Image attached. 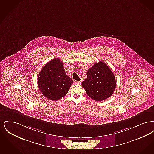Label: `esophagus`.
<instances>
[{
  "instance_id": "1",
  "label": "esophagus",
  "mask_w": 154,
  "mask_h": 154,
  "mask_svg": "<svg viewBox=\"0 0 154 154\" xmlns=\"http://www.w3.org/2000/svg\"><path fill=\"white\" fill-rule=\"evenodd\" d=\"M81 82V81H75V83L76 84H80Z\"/></svg>"
}]
</instances>
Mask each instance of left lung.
<instances>
[{"instance_id": "1", "label": "left lung", "mask_w": 154, "mask_h": 154, "mask_svg": "<svg viewBox=\"0 0 154 154\" xmlns=\"http://www.w3.org/2000/svg\"><path fill=\"white\" fill-rule=\"evenodd\" d=\"M87 78L81 83L87 94L95 101L107 99L116 88L115 76L110 67L102 61L95 63L87 72Z\"/></svg>"}]
</instances>
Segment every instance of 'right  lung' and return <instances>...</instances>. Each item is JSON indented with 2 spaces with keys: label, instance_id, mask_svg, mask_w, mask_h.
<instances>
[{
  "label": "right lung",
  "instance_id": "add662e5",
  "mask_svg": "<svg viewBox=\"0 0 154 154\" xmlns=\"http://www.w3.org/2000/svg\"><path fill=\"white\" fill-rule=\"evenodd\" d=\"M72 84L73 80L66 75L63 64L59 58L47 63L37 79L38 89L45 97L52 101L66 95Z\"/></svg>",
  "mask_w": 154,
  "mask_h": 154
}]
</instances>
